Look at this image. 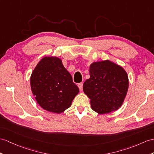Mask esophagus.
I'll return each mask as SVG.
<instances>
[{"label": "esophagus", "instance_id": "34e87169", "mask_svg": "<svg viewBox=\"0 0 154 154\" xmlns=\"http://www.w3.org/2000/svg\"><path fill=\"white\" fill-rule=\"evenodd\" d=\"M78 88H79L80 91H82V89H83V84H82V83L78 84Z\"/></svg>", "mask_w": 154, "mask_h": 154}]
</instances>
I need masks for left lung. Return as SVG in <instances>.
Wrapping results in <instances>:
<instances>
[{
	"label": "left lung",
	"instance_id": "8db88e82",
	"mask_svg": "<svg viewBox=\"0 0 154 154\" xmlns=\"http://www.w3.org/2000/svg\"><path fill=\"white\" fill-rule=\"evenodd\" d=\"M89 74L83 89L91 99L92 109L100 114L118 110L123 104L129 87L125 70L106 60L92 63Z\"/></svg>",
	"mask_w": 154,
	"mask_h": 154
}]
</instances>
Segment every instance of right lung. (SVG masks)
<instances>
[{
	"label": "right lung",
	"mask_w": 154,
	"mask_h": 154,
	"mask_svg": "<svg viewBox=\"0 0 154 154\" xmlns=\"http://www.w3.org/2000/svg\"><path fill=\"white\" fill-rule=\"evenodd\" d=\"M31 86L39 105L58 114L70 106L79 92L61 60L56 57L41 59L31 74Z\"/></svg>",
	"instance_id": "obj_1"
}]
</instances>
